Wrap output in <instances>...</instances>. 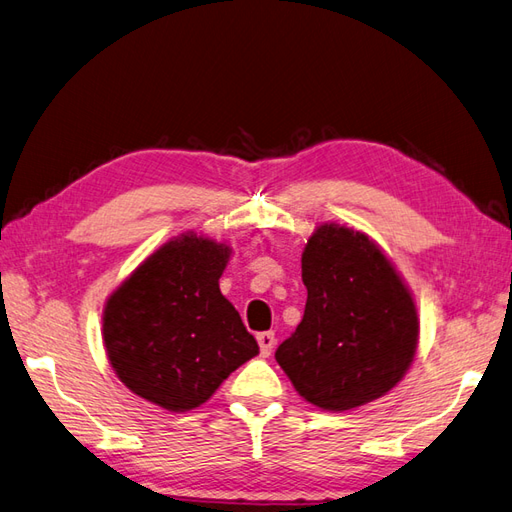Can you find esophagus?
Instances as JSON below:
<instances>
[{"label": "esophagus", "mask_w": 512, "mask_h": 512, "mask_svg": "<svg viewBox=\"0 0 512 512\" xmlns=\"http://www.w3.org/2000/svg\"><path fill=\"white\" fill-rule=\"evenodd\" d=\"M257 342H259V348H261V355L270 357L274 344H277V339H274L272 331H264V333H257Z\"/></svg>", "instance_id": "1"}]
</instances>
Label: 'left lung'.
<instances>
[{
	"instance_id": "8db88e82",
	"label": "left lung",
	"mask_w": 512,
	"mask_h": 512,
	"mask_svg": "<svg viewBox=\"0 0 512 512\" xmlns=\"http://www.w3.org/2000/svg\"><path fill=\"white\" fill-rule=\"evenodd\" d=\"M305 316L274 352L294 389L324 411L385 396L413 363L419 318L409 287L368 235L320 225L303 251Z\"/></svg>"
}]
</instances>
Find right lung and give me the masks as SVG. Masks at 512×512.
Masks as SVG:
<instances>
[{
    "instance_id": "add662e5",
    "label": "right lung",
    "mask_w": 512,
    "mask_h": 512,
    "mask_svg": "<svg viewBox=\"0 0 512 512\" xmlns=\"http://www.w3.org/2000/svg\"><path fill=\"white\" fill-rule=\"evenodd\" d=\"M231 248L186 233L142 261L103 309V344L136 396L183 413L212 398L259 346L220 294Z\"/></svg>"
}]
</instances>
